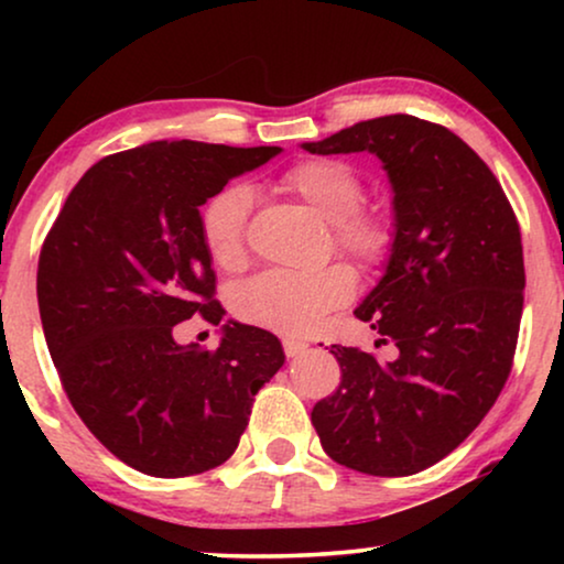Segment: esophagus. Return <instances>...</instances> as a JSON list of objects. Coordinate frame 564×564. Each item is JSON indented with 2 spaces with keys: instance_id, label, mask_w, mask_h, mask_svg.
<instances>
[{
  "instance_id": "obj_1",
  "label": "esophagus",
  "mask_w": 564,
  "mask_h": 564,
  "mask_svg": "<svg viewBox=\"0 0 564 564\" xmlns=\"http://www.w3.org/2000/svg\"><path fill=\"white\" fill-rule=\"evenodd\" d=\"M282 346H284V354H288L290 359H295V357H300V354H305L307 346H311V344L300 341V338H284Z\"/></svg>"
}]
</instances>
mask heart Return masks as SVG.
<instances>
[{
  "instance_id": "heart-1",
  "label": "heart",
  "mask_w": 564,
  "mask_h": 564,
  "mask_svg": "<svg viewBox=\"0 0 564 564\" xmlns=\"http://www.w3.org/2000/svg\"><path fill=\"white\" fill-rule=\"evenodd\" d=\"M284 184L305 199L334 228V241L361 264L375 267L392 249V226L382 213L361 210V180L344 161H303L292 166ZM253 189L243 182L223 187L203 210V238L220 267H236L243 259L246 223ZM357 292V276L349 267L328 264L313 272L267 269L238 282L230 290V311L251 326L276 334H307L330 311L349 303Z\"/></svg>"
}]
</instances>
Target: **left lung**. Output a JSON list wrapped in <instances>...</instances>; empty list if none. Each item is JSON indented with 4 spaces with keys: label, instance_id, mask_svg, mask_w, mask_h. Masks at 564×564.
I'll return each instance as SVG.
<instances>
[{
    "label": "left lung",
    "instance_id": "1",
    "mask_svg": "<svg viewBox=\"0 0 564 564\" xmlns=\"http://www.w3.org/2000/svg\"><path fill=\"white\" fill-rule=\"evenodd\" d=\"M305 151L375 153L392 189V249L354 315L392 357L330 346L341 367L311 421L338 465L403 477L457 449L511 372L523 311L519 220L488 164L452 130L384 115Z\"/></svg>",
    "mask_w": 564,
    "mask_h": 564
}]
</instances>
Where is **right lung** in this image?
Segmentation results:
<instances>
[{
    "mask_svg": "<svg viewBox=\"0 0 564 564\" xmlns=\"http://www.w3.org/2000/svg\"><path fill=\"white\" fill-rule=\"evenodd\" d=\"M282 149L156 141L97 161L68 195L37 261V307L74 411L120 462L199 475L236 452L280 338L228 321L215 351L176 344V323L218 326L203 207Z\"/></svg>",
    "mask_w": 564,
    "mask_h": 564,
    "instance_id": "obj_1",
    "label": "right lung"
}]
</instances>
